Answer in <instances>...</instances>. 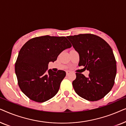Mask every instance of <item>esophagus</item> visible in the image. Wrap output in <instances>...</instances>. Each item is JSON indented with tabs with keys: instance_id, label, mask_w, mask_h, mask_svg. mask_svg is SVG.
Returning a JSON list of instances; mask_svg holds the SVG:
<instances>
[{
	"instance_id": "1",
	"label": "esophagus",
	"mask_w": 126,
	"mask_h": 126,
	"mask_svg": "<svg viewBox=\"0 0 126 126\" xmlns=\"http://www.w3.org/2000/svg\"><path fill=\"white\" fill-rule=\"evenodd\" d=\"M70 73V71H69V70H67V71L66 72V76H68L69 75Z\"/></svg>"
}]
</instances>
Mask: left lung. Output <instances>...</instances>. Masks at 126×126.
<instances>
[{"instance_id": "obj_1", "label": "left lung", "mask_w": 126, "mask_h": 126, "mask_svg": "<svg viewBox=\"0 0 126 126\" xmlns=\"http://www.w3.org/2000/svg\"><path fill=\"white\" fill-rule=\"evenodd\" d=\"M80 57L79 66L89 71L88 77L76 73L72 82L76 94L83 99L100 100L112 88L116 74V62L113 51L99 36L84 34L67 37Z\"/></svg>"}]
</instances>
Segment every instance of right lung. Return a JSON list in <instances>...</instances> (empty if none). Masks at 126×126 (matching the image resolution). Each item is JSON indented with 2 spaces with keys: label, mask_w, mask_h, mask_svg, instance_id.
<instances>
[{
  "label": "right lung",
  "mask_w": 126,
  "mask_h": 126,
  "mask_svg": "<svg viewBox=\"0 0 126 126\" xmlns=\"http://www.w3.org/2000/svg\"><path fill=\"white\" fill-rule=\"evenodd\" d=\"M71 47L66 37L49 35L34 38L22 46L15 71L18 85L25 95L34 101L42 103L57 94L66 72L48 70V64L56 61L63 50Z\"/></svg>",
  "instance_id": "right-lung-1"
}]
</instances>
